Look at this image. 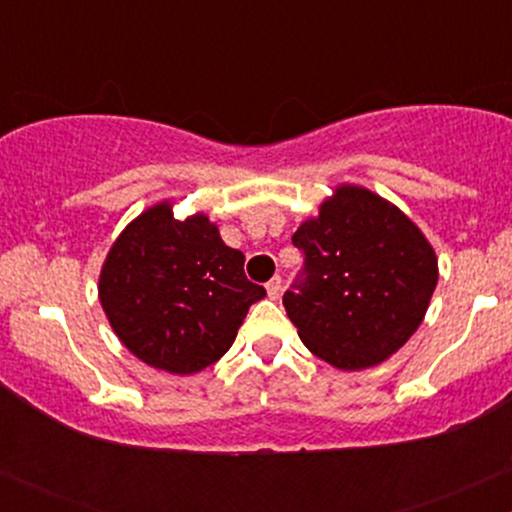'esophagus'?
Masks as SVG:
<instances>
[{"label": "esophagus", "instance_id": "esophagus-1", "mask_svg": "<svg viewBox=\"0 0 512 512\" xmlns=\"http://www.w3.org/2000/svg\"><path fill=\"white\" fill-rule=\"evenodd\" d=\"M267 296L272 298V301H279V296H281V279H279V276H274V279L267 284Z\"/></svg>", "mask_w": 512, "mask_h": 512}]
</instances>
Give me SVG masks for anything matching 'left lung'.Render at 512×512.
<instances>
[{"mask_svg": "<svg viewBox=\"0 0 512 512\" xmlns=\"http://www.w3.org/2000/svg\"><path fill=\"white\" fill-rule=\"evenodd\" d=\"M305 284L284 308L310 354L339 370H366L397 354L424 322L438 257L390 199L339 182L293 233Z\"/></svg>", "mask_w": 512, "mask_h": 512, "instance_id": "left-lung-1", "label": "left lung"}]
</instances>
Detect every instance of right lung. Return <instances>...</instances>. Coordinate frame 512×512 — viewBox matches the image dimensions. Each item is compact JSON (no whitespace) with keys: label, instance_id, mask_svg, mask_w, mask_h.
I'll list each match as a JSON object with an SVG mask.
<instances>
[{"label":"right lung","instance_id":"obj_1","mask_svg":"<svg viewBox=\"0 0 512 512\" xmlns=\"http://www.w3.org/2000/svg\"><path fill=\"white\" fill-rule=\"evenodd\" d=\"M175 199L146 207L110 245L98 301L122 346L156 370L195 375L236 342L250 305L267 296L243 272L204 211L175 219Z\"/></svg>","mask_w":512,"mask_h":512}]
</instances>
